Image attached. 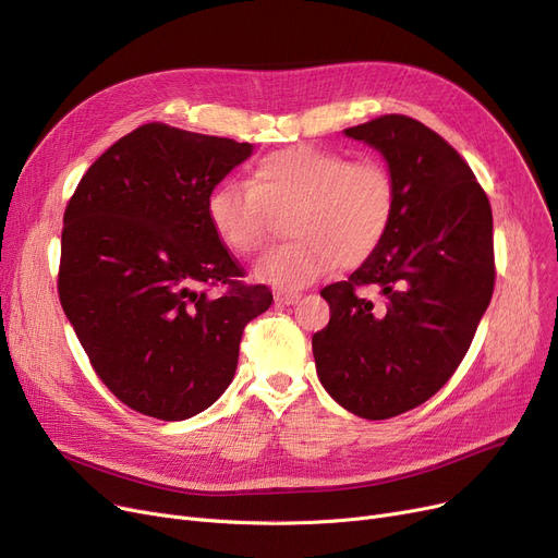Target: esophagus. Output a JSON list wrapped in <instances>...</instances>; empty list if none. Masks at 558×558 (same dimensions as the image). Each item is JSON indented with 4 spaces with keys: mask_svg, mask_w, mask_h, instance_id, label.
I'll list each match as a JSON object with an SVG mask.
<instances>
[{
    "mask_svg": "<svg viewBox=\"0 0 558 558\" xmlns=\"http://www.w3.org/2000/svg\"><path fill=\"white\" fill-rule=\"evenodd\" d=\"M274 299L278 305H294L301 301V294L299 291H276Z\"/></svg>",
    "mask_w": 558,
    "mask_h": 558,
    "instance_id": "1",
    "label": "esophagus"
}]
</instances>
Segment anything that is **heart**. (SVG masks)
<instances>
[{
    "label": "heart",
    "instance_id": "heart-1",
    "mask_svg": "<svg viewBox=\"0 0 558 558\" xmlns=\"http://www.w3.org/2000/svg\"><path fill=\"white\" fill-rule=\"evenodd\" d=\"M287 211L284 230L294 240L264 253L255 278L294 291L377 251L396 213L393 173L377 158L294 144L259 158L248 183H221L208 198L217 240L238 255L259 251L274 215Z\"/></svg>",
    "mask_w": 558,
    "mask_h": 558
}]
</instances>
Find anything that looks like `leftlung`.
<instances>
[{
	"label": "left lung",
	"instance_id": "8db88e82",
	"mask_svg": "<svg viewBox=\"0 0 558 558\" xmlns=\"http://www.w3.org/2000/svg\"><path fill=\"white\" fill-rule=\"evenodd\" d=\"M343 133L385 156L396 213L362 267L320 291L330 324L312 350L343 409L385 421L429 400L471 348L495 284L493 213L473 169L418 120L383 114ZM360 286L380 301L360 298Z\"/></svg>",
	"mask_w": 558,
	"mask_h": 558
}]
</instances>
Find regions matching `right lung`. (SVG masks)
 <instances>
[{
    "label": "right lung",
    "mask_w": 558,
    "mask_h": 558,
    "mask_svg": "<svg viewBox=\"0 0 558 558\" xmlns=\"http://www.w3.org/2000/svg\"><path fill=\"white\" fill-rule=\"evenodd\" d=\"M251 151L151 122L101 154L68 203L58 299L101 383L144 416L208 409L274 301L208 221L210 192Z\"/></svg>",
    "instance_id": "1"
}]
</instances>
